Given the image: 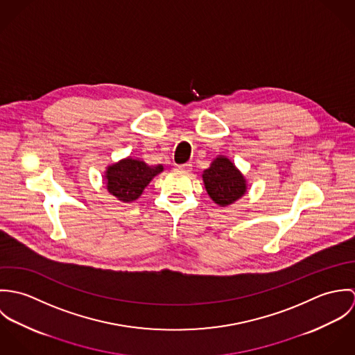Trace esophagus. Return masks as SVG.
<instances>
[{
	"label": "esophagus",
	"instance_id": "34e87169",
	"mask_svg": "<svg viewBox=\"0 0 355 355\" xmlns=\"http://www.w3.org/2000/svg\"><path fill=\"white\" fill-rule=\"evenodd\" d=\"M191 166H193V165L187 162V164L176 165V166H175V171H178V172H186V173H187V172H190V171H191Z\"/></svg>",
	"mask_w": 355,
	"mask_h": 355
}]
</instances>
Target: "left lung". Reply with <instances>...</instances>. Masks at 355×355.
<instances>
[{"label":"left lung","instance_id":"obj_1","mask_svg":"<svg viewBox=\"0 0 355 355\" xmlns=\"http://www.w3.org/2000/svg\"><path fill=\"white\" fill-rule=\"evenodd\" d=\"M205 189L211 201L218 206H228L242 198L248 191L245 176L224 155L216 157L202 173Z\"/></svg>","mask_w":355,"mask_h":355}]
</instances>
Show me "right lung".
<instances>
[{"label": "right lung", "instance_id": "right-lung-1", "mask_svg": "<svg viewBox=\"0 0 355 355\" xmlns=\"http://www.w3.org/2000/svg\"><path fill=\"white\" fill-rule=\"evenodd\" d=\"M164 171L162 165H149L139 158H124L106 168L107 191L121 202L137 201L153 178Z\"/></svg>", "mask_w": 355, "mask_h": 355}]
</instances>
